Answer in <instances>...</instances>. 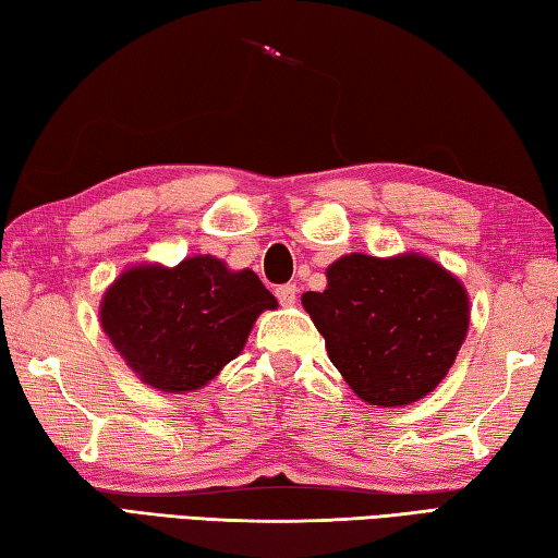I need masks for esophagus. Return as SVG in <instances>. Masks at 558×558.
<instances>
[{"mask_svg": "<svg viewBox=\"0 0 558 558\" xmlns=\"http://www.w3.org/2000/svg\"><path fill=\"white\" fill-rule=\"evenodd\" d=\"M276 298H278L280 305H286V307L295 305V300H298V288L292 286V282H286V286H278V288H276Z\"/></svg>", "mask_w": 558, "mask_h": 558, "instance_id": "obj_1", "label": "esophagus"}]
</instances>
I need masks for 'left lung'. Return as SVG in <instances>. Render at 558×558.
<instances>
[{"label":"left lung","mask_w":558,"mask_h":558,"mask_svg":"<svg viewBox=\"0 0 558 558\" xmlns=\"http://www.w3.org/2000/svg\"><path fill=\"white\" fill-rule=\"evenodd\" d=\"M302 305L333 366L361 400L378 408L432 392L453 366L469 329V295L451 272L408 253H351L327 268V290Z\"/></svg>","instance_id":"left-lung-1"}]
</instances>
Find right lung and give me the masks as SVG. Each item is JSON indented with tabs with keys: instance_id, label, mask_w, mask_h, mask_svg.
Instances as JSON below:
<instances>
[{
	"instance_id": "obj_1",
	"label": "right lung",
	"mask_w": 558,
	"mask_h": 558,
	"mask_svg": "<svg viewBox=\"0 0 558 558\" xmlns=\"http://www.w3.org/2000/svg\"><path fill=\"white\" fill-rule=\"evenodd\" d=\"M278 302L253 270L211 256L175 268L138 266L107 290L102 327L141 380L166 392L197 390L236 359L263 310Z\"/></svg>"
}]
</instances>
